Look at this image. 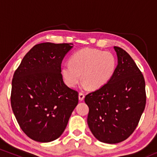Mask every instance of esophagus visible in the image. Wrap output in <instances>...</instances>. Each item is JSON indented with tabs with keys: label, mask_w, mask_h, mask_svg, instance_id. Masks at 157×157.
<instances>
[{
	"label": "esophagus",
	"mask_w": 157,
	"mask_h": 157,
	"mask_svg": "<svg viewBox=\"0 0 157 157\" xmlns=\"http://www.w3.org/2000/svg\"><path fill=\"white\" fill-rule=\"evenodd\" d=\"M85 97V94L82 92H80L79 93V100H80V101H82L83 100Z\"/></svg>",
	"instance_id": "1"
}]
</instances>
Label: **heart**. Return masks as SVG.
I'll return each mask as SVG.
<instances>
[{
  "label": "heart",
  "instance_id": "b5f03b06",
  "mask_svg": "<svg viewBox=\"0 0 157 157\" xmlns=\"http://www.w3.org/2000/svg\"><path fill=\"white\" fill-rule=\"evenodd\" d=\"M69 63L62 68L65 82L70 87H75L80 82L82 74L83 86L91 89H100L107 84L117 66V60L112 52L91 48L75 52Z\"/></svg>",
  "mask_w": 157,
  "mask_h": 157
}]
</instances>
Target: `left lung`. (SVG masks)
<instances>
[{"label":"left lung","instance_id":"left-lung-1","mask_svg":"<svg viewBox=\"0 0 157 157\" xmlns=\"http://www.w3.org/2000/svg\"><path fill=\"white\" fill-rule=\"evenodd\" d=\"M118 58L112 78L88 94V125L99 141L115 144L132 134L146 104L145 82L140 68L122 48L114 46Z\"/></svg>","mask_w":157,"mask_h":157}]
</instances>
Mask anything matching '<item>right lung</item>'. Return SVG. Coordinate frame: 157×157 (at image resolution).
I'll list each match as a JSON object with an SVG mask.
<instances>
[{
  "label": "right lung",
  "instance_id": "add662e5",
  "mask_svg": "<svg viewBox=\"0 0 157 157\" xmlns=\"http://www.w3.org/2000/svg\"><path fill=\"white\" fill-rule=\"evenodd\" d=\"M72 44L43 43L33 46L15 70L11 105L23 132L48 142L60 137L78 104V92L64 83L61 63Z\"/></svg>",
  "mask_w": 157,
  "mask_h": 157
}]
</instances>
